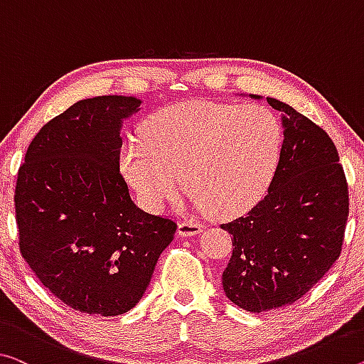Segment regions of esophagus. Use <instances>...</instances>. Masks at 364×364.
I'll return each mask as SVG.
<instances>
[{
    "mask_svg": "<svg viewBox=\"0 0 364 364\" xmlns=\"http://www.w3.org/2000/svg\"><path fill=\"white\" fill-rule=\"evenodd\" d=\"M201 232V225L193 221H181L177 226V234L181 237H187V236H195V234Z\"/></svg>",
    "mask_w": 364,
    "mask_h": 364,
    "instance_id": "obj_1",
    "label": "esophagus"
}]
</instances>
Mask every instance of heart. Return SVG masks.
Instances as JSON below:
<instances>
[{"mask_svg":"<svg viewBox=\"0 0 364 364\" xmlns=\"http://www.w3.org/2000/svg\"><path fill=\"white\" fill-rule=\"evenodd\" d=\"M282 127L262 105L187 102L156 112L143 138L122 149V169L149 211L186 183L195 203L231 216L264 193L277 167Z\"/></svg>","mask_w":364,"mask_h":364,"instance_id":"b5f03b06","label":"heart"}]
</instances>
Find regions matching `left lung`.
<instances>
[{"label":"left lung","instance_id":"8db88e82","mask_svg":"<svg viewBox=\"0 0 364 364\" xmlns=\"http://www.w3.org/2000/svg\"><path fill=\"white\" fill-rule=\"evenodd\" d=\"M267 102L282 112L284 128L277 171L264 200L221 225L234 245L223 289L257 314L293 304L331 270L342 252L350 210L331 136L288 104Z\"/></svg>","mask_w":364,"mask_h":364}]
</instances>
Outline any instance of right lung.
Returning <instances> with one entry per match:
<instances>
[{
  "label": "right lung",
  "instance_id": "add662e5",
  "mask_svg": "<svg viewBox=\"0 0 364 364\" xmlns=\"http://www.w3.org/2000/svg\"><path fill=\"white\" fill-rule=\"evenodd\" d=\"M141 100L99 96L47 122L16 182L19 249L50 293L86 314L135 307L177 223L132 200L120 172L122 120Z\"/></svg>",
  "mask_w": 364,
  "mask_h": 364
}]
</instances>
